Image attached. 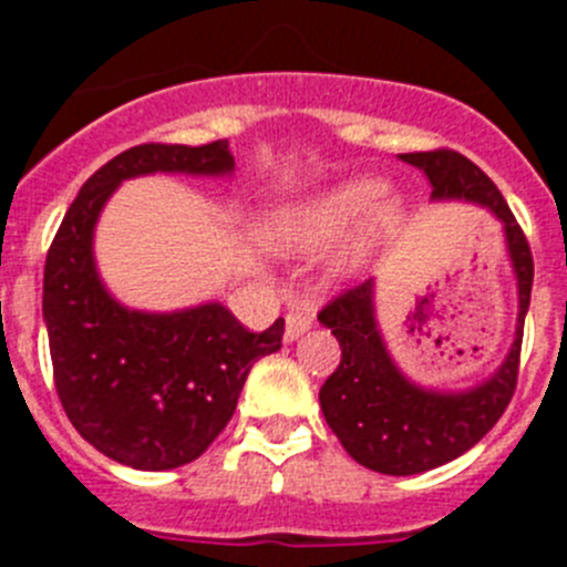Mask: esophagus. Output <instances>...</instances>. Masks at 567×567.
I'll list each match as a JSON object with an SVG mask.
<instances>
[{"instance_id": "obj_1", "label": "esophagus", "mask_w": 567, "mask_h": 567, "mask_svg": "<svg viewBox=\"0 0 567 567\" xmlns=\"http://www.w3.org/2000/svg\"><path fill=\"white\" fill-rule=\"evenodd\" d=\"M312 320H315V312L309 307H292V309H289L287 332H284V340H287V343L298 340L300 334L312 329Z\"/></svg>"}]
</instances>
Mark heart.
Returning a JSON list of instances; mask_svg holds the SVG:
<instances>
[{"label":"heart","instance_id":"b5f03b06","mask_svg":"<svg viewBox=\"0 0 567 567\" xmlns=\"http://www.w3.org/2000/svg\"><path fill=\"white\" fill-rule=\"evenodd\" d=\"M398 195L383 193L374 178H349L284 209L269 227V244L280 252H320L343 240L365 217L360 233L349 240L334 264L338 272H352L369 258L378 238L398 221Z\"/></svg>","mask_w":567,"mask_h":567}]
</instances>
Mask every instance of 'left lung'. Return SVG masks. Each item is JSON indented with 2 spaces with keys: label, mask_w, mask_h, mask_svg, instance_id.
Segmentation results:
<instances>
[{
  "label": "left lung",
  "mask_w": 567,
  "mask_h": 567,
  "mask_svg": "<svg viewBox=\"0 0 567 567\" xmlns=\"http://www.w3.org/2000/svg\"><path fill=\"white\" fill-rule=\"evenodd\" d=\"M400 158L429 175L434 202H468L497 215L519 289L517 334L508 358L485 383L468 392H434L400 372L378 329L372 280L346 289L320 309L318 320L332 329L340 343V365L320 385V409L329 429L360 465L409 477L457 460L471 445H477L508 409L517 389L534 258L503 193L477 164L454 150L403 153Z\"/></svg>",
  "instance_id": "1"
}]
</instances>
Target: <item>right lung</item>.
Wrapping results in <instances>:
<instances>
[{
  "instance_id": "add662e5",
  "label": "right lung",
  "mask_w": 567,
  "mask_h": 567,
  "mask_svg": "<svg viewBox=\"0 0 567 567\" xmlns=\"http://www.w3.org/2000/svg\"><path fill=\"white\" fill-rule=\"evenodd\" d=\"M227 138L202 147L138 144L90 175L44 260L42 315L64 414L93 449L138 471L202 457L235 414L252 363L280 349L284 318L249 332L221 303L135 312L99 280L93 229L115 187L135 175H229Z\"/></svg>"
}]
</instances>
